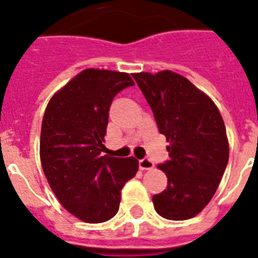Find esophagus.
<instances>
[{
	"label": "esophagus",
	"mask_w": 258,
	"mask_h": 258,
	"mask_svg": "<svg viewBox=\"0 0 258 258\" xmlns=\"http://www.w3.org/2000/svg\"><path fill=\"white\" fill-rule=\"evenodd\" d=\"M139 168L143 169V171H146V169H152L154 168V162L147 158L142 159V160H139Z\"/></svg>",
	"instance_id": "1"
}]
</instances>
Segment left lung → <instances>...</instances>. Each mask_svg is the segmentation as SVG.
<instances>
[{"instance_id": "obj_1", "label": "left lung", "mask_w": 258, "mask_h": 258, "mask_svg": "<svg viewBox=\"0 0 258 258\" xmlns=\"http://www.w3.org/2000/svg\"><path fill=\"white\" fill-rule=\"evenodd\" d=\"M165 136L169 160L159 164L168 184L154 195L164 219L188 220L202 212L219 188L229 159L227 130L211 98L171 70L133 74Z\"/></svg>"}]
</instances>
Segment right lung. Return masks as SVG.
I'll return each mask as SVG.
<instances>
[{"label": "right lung", "instance_id": "obj_1", "mask_svg": "<svg viewBox=\"0 0 258 258\" xmlns=\"http://www.w3.org/2000/svg\"><path fill=\"white\" fill-rule=\"evenodd\" d=\"M128 86L127 73L86 69L51 96L42 119L43 173L62 207L85 223L112 219L139 168L134 156H102L111 102Z\"/></svg>", "mask_w": 258, "mask_h": 258}]
</instances>
